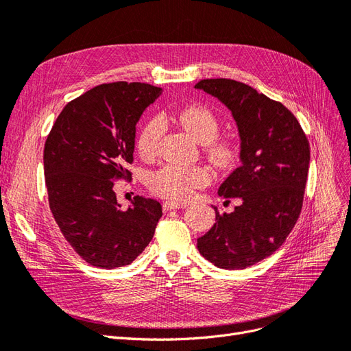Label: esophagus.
I'll list each match as a JSON object with an SVG mask.
<instances>
[{"label": "esophagus", "instance_id": "1", "mask_svg": "<svg viewBox=\"0 0 351 351\" xmlns=\"http://www.w3.org/2000/svg\"><path fill=\"white\" fill-rule=\"evenodd\" d=\"M188 204L181 203V202H165L163 203V210L165 212H169V210H175V208H185Z\"/></svg>", "mask_w": 351, "mask_h": 351}]
</instances>
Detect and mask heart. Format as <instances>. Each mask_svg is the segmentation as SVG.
Listing matches in <instances>:
<instances>
[{"mask_svg":"<svg viewBox=\"0 0 351 351\" xmlns=\"http://www.w3.org/2000/svg\"><path fill=\"white\" fill-rule=\"evenodd\" d=\"M165 122L173 120L191 135L197 143L206 144V153L215 166L228 167L231 165L237 148L231 141L217 139L219 120L212 110L203 106H186L178 112L163 113L162 116L148 117L139 128L136 136V149L141 157L152 158L156 156L160 139L165 132ZM210 181L208 170L203 166L166 165L152 173L148 186L152 193L169 199H186L195 188L204 186Z\"/></svg>","mask_w":351,"mask_h":351,"instance_id":"1","label":"heart"}]
</instances>
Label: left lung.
I'll use <instances>...</instances> for the list:
<instances>
[{
    "instance_id": "left-lung-1",
    "label": "left lung",
    "mask_w": 351,
    "mask_h": 351,
    "mask_svg": "<svg viewBox=\"0 0 351 351\" xmlns=\"http://www.w3.org/2000/svg\"><path fill=\"white\" fill-rule=\"evenodd\" d=\"M197 89L216 97L235 119L241 165L219 188L239 198L231 213L197 239L198 252L222 269H244L281 247L303 207L310 145L295 116L279 101L234 79H203Z\"/></svg>"
}]
</instances>
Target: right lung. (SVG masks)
Listing matches in <instances>:
<instances>
[{"label":"right lung","mask_w":351,"mask_h":351,"mask_svg":"<svg viewBox=\"0 0 351 351\" xmlns=\"http://www.w3.org/2000/svg\"><path fill=\"white\" fill-rule=\"evenodd\" d=\"M162 88L113 82L67 103L44 147L49 210L66 241L86 263L114 269L132 263L153 239L162 206L134 197L122 210L116 179H131L135 125Z\"/></svg>","instance_id":"obj_1"}]
</instances>
